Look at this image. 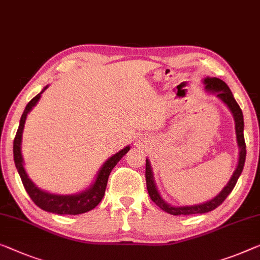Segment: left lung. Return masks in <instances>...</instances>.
<instances>
[{
  "label": "left lung",
  "instance_id": "obj_1",
  "mask_svg": "<svg viewBox=\"0 0 260 260\" xmlns=\"http://www.w3.org/2000/svg\"><path fill=\"white\" fill-rule=\"evenodd\" d=\"M204 84L208 91L217 93V96L222 99L223 102L226 104L228 107H229L230 111L232 112V114H234L235 122H236V134H237L238 146H239V149H241L239 150L238 166L235 170L234 175H232V177L230 179L229 183L224 187L223 190L220 191L215 199H212L211 201L205 202L203 204L192 205V207L175 208V207H170L169 204L166 203L165 201L161 199L160 193H158L156 187H155L149 161L146 160V183H147V190H148L150 199H152L153 202L156 204L157 207H160V209H162V210L174 216L205 214V212L212 211L217 207H219V205L224 202V200L226 199L228 195L232 191V189L235 188V185L237 183L239 176H241V174L243 172L244 164H245L246 145H245V139H244V119H243V112L241 110V107H239L237 102L235 100L229 86H228L223 80H220L218 78H205Z\"/></svg>",
  "mask_w": 260,
  "mask_h": 260
}]
</instances>
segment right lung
Returning a JSON list of instances; mask_svg holds the SVG:
<instances>
[{
	"label": "right lung",
	"mask_w": 260,
	"mask_h": 260,
	"mask_svg": "<svg viewBox=\"0 0 260 260\" xmlns=\"http://www.w3.org/2000/svg\"><path fill=\"white\" fill-rule=\"evenodd\" d=\"M46 88V87H45ZM44 88V90H45ZM43 90V91H44ZM42 91L40 94L34 96L26 105L24 112H23L21 120H19V126L16 132L14 139V161L15 166H16L17 172L21 176L22 183L24 185L26 192L30 196V199L32 200V202L40 207L42 210L52 212V214L57 215H79L84 214L92 210L93 208H95L99 204L100 201L103 200L104 195H105V189L107 185L108 176L112 169L115 167V165L121 160V157L129 150V147H126L122 150H120L113 156L108 158L105 162V165L103 166L102 169L96 176V180L94 184L88 189V190L78 193V195H71V196H60V195H52V193L42 191L41 189H38L26 175L24 168H23V158L21 154V141H22V132L23 127H24V122L26 119V115L30 112L38 99L41 98V94L43 93Z\"/></svg>",
	"instance_id": "right-lung-1"
}]
</instances>
